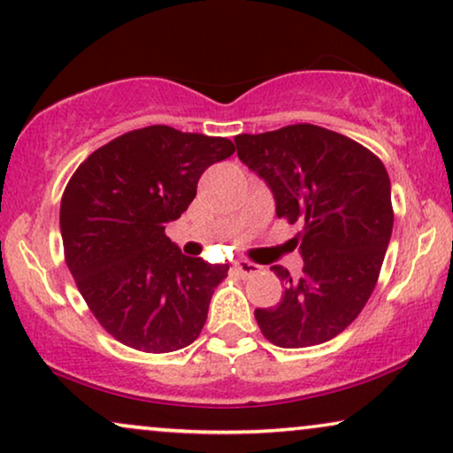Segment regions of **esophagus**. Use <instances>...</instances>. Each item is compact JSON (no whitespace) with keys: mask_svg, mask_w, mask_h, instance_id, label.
Segmentation results:
<instances>
[{"mask_svg":"<svg viewBox=\"0 0 453 453\" xmlns=\"http://www.w3.org/2000/svg\"><path fill=\"white\" fill-rule=\"evenodd\" d=\"M233 270H234V274H237V277L248 279V277H254V274L260 273V266H257V264H254V262L239 260V262H234Z\"/></svg>","mask_w":453,"mask_h":453,"instance_id":"1","label":"esophagus"}]
</instances>
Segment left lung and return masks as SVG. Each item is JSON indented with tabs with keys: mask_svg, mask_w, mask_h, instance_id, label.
Wrapping results in <instances>:
<instances>
[{
	"mask_svg": "<svg viewBox=\"0 0 453 453\" xmlns=\"http://www.w3.org/2000/svg\"><path fill=\"white\" fill-rule=\"evenodd\" d=\"M237 156L266 180L277 216L302 231L293 239L303 273L273 266L285 291L257 308L264 337L279 348H310L357 319L377 285L393 231L391 180L372 151L328 128L289 125L237 134Z\"/></svg>",
	"mask_w": 453,
	"mask_h": 453,
	"instance_id": "8db88e82",
	"label": "left lung"
}]
</instances>
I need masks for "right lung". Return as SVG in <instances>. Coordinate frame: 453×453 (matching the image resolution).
Listing matches in <instances>:
<instances>
[{"instance_id": "1", "label": "right lung", "mask_w": 453, "mask_h": 453, "mask_svg": "<svg viewBox=\"0 0 453 453\" xmlns=\"http://www.w3.org/2000/svg\"><path fill=\"white\" fill-rule=\"evenodd\" d=\"M233 141L154 125L111 139L64 189V256L99 325L128 348L168 354L196 342L228 264L180 254L166 222L197 180L233 156Z\"/></svg>"}]
</instances>
